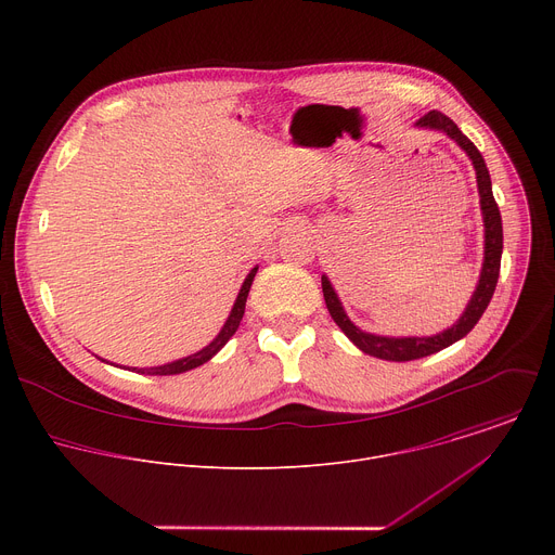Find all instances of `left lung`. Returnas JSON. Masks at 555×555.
<instances>
[{"instance_id":"obj_1","label":"left lung","mask_w":555,"mask_h":555,"mask_svg":"<svg viewBox=\"0 0 555 555\" xmlns=\"http://www.w3.org/2000/svg\"><path fill=\"white\" fill-rule=\"evenodd\" d=\"M415 125L426 127V129L443 131L467 153V157L472 160L474 171H477V186H479L481 212H483V225H486V257H483V268H481L477 289H474L465 311L461 313V319L450 330H446L437 336H428V338H388V336H375V334H366V332L358 330L349 321V315L345 313L343 302H340L336 289L332 287L330 279L323 274V296H325V302H327V309L332 313L334 323L345 332V336L360 351H364L373 358H379V360H390V362H409V360L426 358L430 353H437V351L454 345L463 336H467L474 330V325L479 323V319H481L483 311L488 309V305L492 300V294H494L496 283H499L501 255H503L501 210H499L496 199L492 195V180H490V171L486 167L481 151L474 146V142H469L467 135L461 133V129L446 114H441L437 109L428 112Z\"/></svg>"}]
</instances>
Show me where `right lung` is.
<instances>
[{"label":"right lung","mask_w":555,"mask_h":555,"mask_svg":"<svg viewBox=\"0 0 555 555\" xmlns=\"http://www.w3.org/2000/svg\"><path fill=\"white\" fill-rule=\"evenodd\" d=\"M257 270L259 268H253L250 270V274L246 276V281H244V285H242V289H240V296H236V300H234V305H232V309H230V315H228V321L223 323V327H221V332L215 336V340L210 343V345H206L202 351H197V353H193V356H186V358H180V360H176V362H169V364H160V366H151V369H129V371H135V373H146V375H178V373H186V371H191V369H195V366H199V364H204V362H208L232 336H234V332L240 330V323H242V319H244V311H246V300H248V292H250V285H253V281H255V274H257ZM105 362V360H103Z\"/></svg>","instance_id":"1"}]
</instances>
